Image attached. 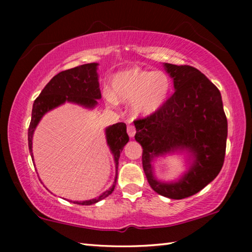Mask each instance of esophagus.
Masks as SVG:
<instances>
[{
    "mask_svg": "<svg viewBox=\"0 0 252 252\" xmlns=\"http://www.w3.org/2000/svg\"><path fill=\"white\" fill-rule=\"evenodd\" d=\"M126 131H127V134H129L130 138H133L134 134H135V127H134V126H127Z\"/></svg>",
    "mask_w": 252,
    "mask_h": 252,
    "instance_id": "obj_1",
    "label": "esophagus"
}]
</instances>
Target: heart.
Returning a JSON list of instances; mask_svg holds the SVG:
<instances>
[{
  "mask_svg": "<svg viewBox=\"0 0 252 252\" xmlns=\"http://www.w3.org/2000/svg\"><path fill=\"white\" fill-rule=\"evenodd\" d=\"M112 93H106L110 103L117 100L131 101L133 112L139 116H150L159 111L168 99L169 76L162 71H144L138 67L123 70L111 81Z\"/></svg>",
  "mask_w": 252,
  "mask_h": 252,
  "instance_id": "1",
  "label": "heart"
}]
</instances>
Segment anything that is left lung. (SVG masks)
<instances>
[{"mask_svg":"<svg viewBox=\"0 0 252 252\" xmlns=\"http://www.w3.org/2000/svg\"><path fill=\"white\" fill-rule=\"evenodd\" d=\"M174 93L164 105L134 121V139L143 149L142 165L157 193L170 199L193 195L218 176L223 165L228 122L218 88L198 69L164 63ZM186 153L189 169L178 181H158L152 162L158 156Z\"/></svg>","mask_w":252,"mask_h":252,"instance_id":"1","label":"left lung"}]
</instances>
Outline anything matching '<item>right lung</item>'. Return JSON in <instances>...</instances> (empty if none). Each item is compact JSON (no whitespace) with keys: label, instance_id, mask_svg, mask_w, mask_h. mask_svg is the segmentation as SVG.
<instances>
[{"label":"right lung","instance_id":"add662e5","mask_svg":"<svg viewBox=\"0 0 252 252\" xmlns=\"http://www.w3.org/2000/svg\"><path fill=\"white\" fill-rule=\"evenodd\" d=\"M97 63H88V64L75 66L73 69L65 70L58 73L51 79L45 85L40 95L36 97L33 103L31 123L29 126L28 140L29 150L32 153V139L35 127L39 125L41 119L45 113L58 106L64 104L65 102L79 104L83 108L93 109L97 105V100L101 99V91L99 84V75H97ZM106 143L114 158L116 163V178L112 187L104 191L99 198L85 200V201H75L76 204L90 206V204L99 202L113 192L118 178L119 158L123 148L129 142V135L126 133V123L119 122L110 126L105 129ZM32 161H34L32 159Z\"/></svg>","mask_w":252,"mask_h":252}]
</instances>
